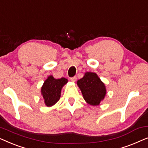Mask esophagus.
Wrapping results in <instances>:
<instances>
[{"label": "esophagus", "instance_id": "obj_1", "mask_svg": "<svg viewBox=\"0 0 148 148\" xmlns=\"http://www.w3.org/2000/svg\"><path fill=\"white\" fill-rule=\"evenodd\" d=\"M70 79H71V82H76V80H77V77H76V76L72 77L70 78Z\"/></svg>", "mask_w": 148, "mask_h": 148}]
</instances>
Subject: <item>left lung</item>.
Instances as JSON below:
<instances>
[{"mask_svg":"<svg viewBox=\"0 0 148 148\" xmlns=\"http://www.w3.org/2000/svg\"><path fill=\"white\" fill-rule=\"evenodd\" d=\"M77 85L85 100L90 105H99L104 98L106 88L95 73H86L84 77L77 81Z\"/></svg>","mask_w":148,"mask_h":148,"instance_id":"1","label":"left lung"}]
</instances>
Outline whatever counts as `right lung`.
<instances>
[{
	"label": "right lung",
	"instance_id": "obj_1",
	"mask_svg": "<svg viewBox=\"0 0 148 148\" xmlns=\"http://www.w3.org/2000/svg\"><path fill=\"white\" fill-rule=\"evenodd\" d=\"M67 83V79L61 78L56 79L52 76H49L42 87V94L44 102L47 106H51L57 102L60 97L61 89Z\"/></svg>",
	"mask_w": 148,
	"mask_h": 148
}]
</instances>
